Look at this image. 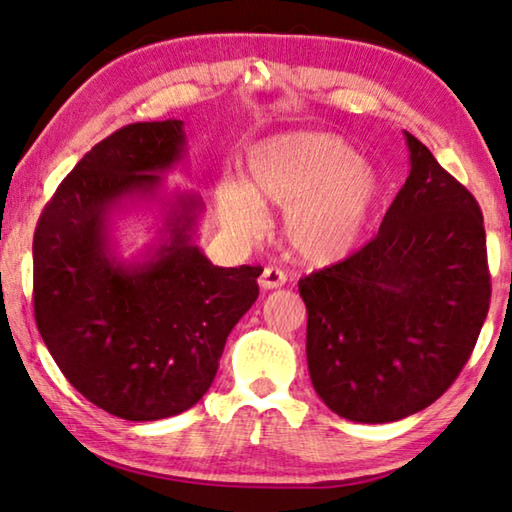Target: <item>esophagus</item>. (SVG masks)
Returning <instances> with one entry per match:
<instances>
[{"label":"esophagus","instance_id":"34e87169","mask_svg":"<svg viewBox=\"0 0 512 512\" xmlns=\"http://www.w3.org/2000/svg\"><path fill=\"white\" fill-rule=\"evenodd\" d=\"M284 282H287V275H284V271H280V268H273V266L264 268V273L259 275V287L264 291L280 289Z\"/></svg>","mask_w":512,"mask_h":512}]
</instances>
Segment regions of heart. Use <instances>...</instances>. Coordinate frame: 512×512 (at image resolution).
<instances>
[{"label":"heart","instance_id":"b5f03b06","mask_svg":"<svg viewBox=\"0 0 512 512\" xmlns=\"http://www.w3.org/2000/svg\"><path fill=\"white\" fill-rule=\"evenodd\" d=\"M381 198V180L357 151L332 133H287L248 153L244 185L216 196L223 223L257 235V205L287 207L284 239L302 262L325 266L348 257L366 235Z\"/></svg>","mask_w":512,"mask_h":512}]
</instances>
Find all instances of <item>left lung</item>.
I'll return each instance as SVG.
<instances>
[{
	"mask_svg": "<svg viewBox=\"0 0 512 512\" xmlns=\"http://www.w3.org/2000/svg\"><path fill=\"white\" fill-rule=\"evenodd\" d=\"M404 135L411 171L377 237L298 282L311 384L352 422H395L436 402L470 359L490 307L479 203Z\"/></svg>",
	"mask_w": 512,
	"mask_h": 512,
	"instance_id": "8db88e82",
	"label": "left lung"
}]
</instances>
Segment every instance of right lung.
<instances>
[{"mask_svg":"<svg viewBox=\"0 0 512 512\" xmlns=\"http://www.w3.org/2000/svg\"><path fill=\"white\" fill-rule=\"evenodd\" d=\"M187 155L183 121H140L83 155L33 235V311L76 391L117 418L178 415L212 386L225 339L259 296L262 266H214L196 246L203 198L164 192ZM158 202L159 239L128 263L111 225Z\"/></svg>","mask_w":512,"mask_h":512,"instance_id":"add662e5","label":"right lung"}]
</instances>
